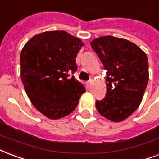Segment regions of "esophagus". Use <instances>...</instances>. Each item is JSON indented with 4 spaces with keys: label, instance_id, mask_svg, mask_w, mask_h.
<instances>
[{
    "label": "esophagus",
    "instance_id": "34e87169",
    "mask_svg": "<svg viewBox=\"0 0 159 159\" xmlns=\"http://www.w3.org/2000/svg\"><path fill=\"white\" fill-rule=\"evenodd\" d=\"M91 83H92V80H90V81H88V82H87V88H90Z\"/></svg>",
    "mask_w": 159,
    "mask_h": 159
}]
</instances>
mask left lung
<instances>
[{"label": "left lung", "instance_id": "left-lung-1", "mask_svg": "<svg viewBox=\"0 0 159 159\" xmlns=\"http://www.w3.org/2000/svg\"><path fill=\"white\" fill-rule=\"evenodd\" d=\"M90 44L107 70L106 97L96 101L97 110L112 122H122L141 103L148 82L147 55L133 42L112 36Z\"/></svg>", "mask_w": 159, "mask_h": 159}]
</instances>
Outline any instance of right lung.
Wrapping results in <instances>:
<instances>
[{"label":"right lung","instance_id":"1","mask_svg":"<svg viewBox=\"0 0 159 159\" xmlns=\"http://www.w3.org/2000/svg\"><path fill=\"white\" fill-rule=\"evenodd\" d=\"M82 40L64 31H45L26 42L20 57V78L33 106L50 119L77 107L84 86L74 78Z\"/></svg>","mask_w":159,"mask_h":159}]
</instances>
